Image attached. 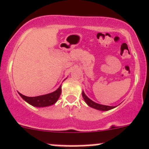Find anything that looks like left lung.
<instances>
[{"label":"left lung","instance_id":"obj_1","mask_svg":"<svg viewBox=\"0 0 149 149\" xmlns=\"http://www.w3.org/2000/svg\"><path fill=\"white\" fill-rule=\"evenodd\" d=\"M82 96H83L85 102H86V104H87L88 106L91 107V108H94V109L98 110V111H109V110H111V109H113V108H115V106H105V105L98 104V103H95L94 101H91L89 98H88V97L86 96V94H85L84 91H82Z\"/></svg>","mask_w":149,"mask_h":149}]
</instances>
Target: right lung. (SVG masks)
Masks as SVG:
<instances>
[{"label": "right lung", "mask_w": 149, "mask_h": 149, "mask_svg": "<svg viewBox=\"0 0 149 149\" xmlns=\"http://www.w3.org/2000/svg\"><path fill=\"white\" fill-rule=\"evenodd\" d=\"M61 86L56 90V91H53L52 93H48V94L42 95V96H38L35 97H28L24 96L22 93H19V96H20L25 101L27 102L31 106L34 107H38V108H41V107H46L49 106H52L54 103H56L59 98L61 94Z\"/></svg>", "instance_id": "add662e5"}]
</instances>
